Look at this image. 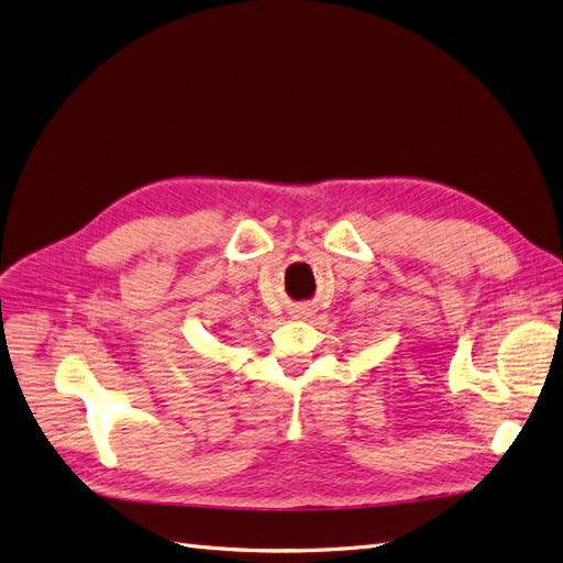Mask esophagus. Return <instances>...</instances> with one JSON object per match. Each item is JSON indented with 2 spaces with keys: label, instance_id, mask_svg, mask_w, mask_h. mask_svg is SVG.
<instances>
[{
  "label": "esophagus",
  "instance_id": "1",
  "mask_svg": "<svg viewBox=\"0 0 563 563\" xmlns=\"http://www.w3.org/2000/svg\"><path fill=\"white\" fill-rule=\"evenodd\" d=\"M308 314H310V308H305V305H296V308L291 310L294 319H305Z\"/></svg>",
  "mask_w": 563,
  "mask_h": 563
}]
</instances>
